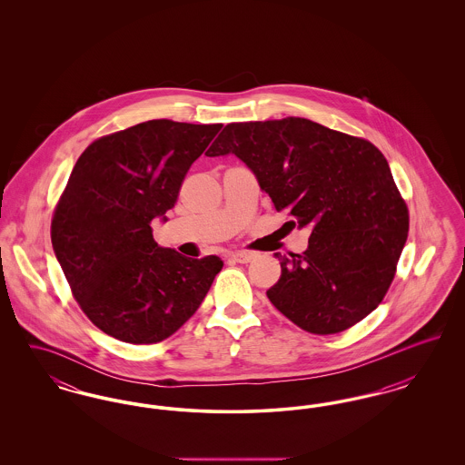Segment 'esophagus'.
<instances>
[{
    "instance_id": "34e87169",
    "label": "esophagus",
    "mask_w": 465,
    "mask_h": 465,
    "mask_svg": "<svg viewBox=\"0 0 465 465\" xmlns=\"http://www.w3.org/2000/svg\"><path fill=\"white\" fill-rule=\"evenodd\" d=\"M228 258H232L237 263H249L254 258V254L247 252V251H235V252H230Z\"/></svg>"
}]
</instances>
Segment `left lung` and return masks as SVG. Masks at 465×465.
<instances>
[{"mask_svg": "<svg viewBox=\"0 0 465 465\" xmlns=\"http://www.w3.org/2000/svg\"><path fill=\"white\" fill-rule=\"evenodd\" d=\"M239 156L309 249L281 260L266 291L298 328L334 334L381 303L408 239L410 213L383 153L362 137L307 118L228 124L207 156Z\"/></svg>", "mask_w": 465, "mask_h": 465, "instance_id": "left-lung-1", "label": "left lung"}]
</instances>
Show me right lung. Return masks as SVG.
Segmentation results:
<instances>
[{
	"mask_svg": "<svg viewBox=\"0 0 465 465\" xmlns=\"http://www.w3.org/2000/svg\"><path fill=\"white\" fill-rule=\"evenodd\" d=\"M222 127L143 122L95 139L73 167L50 237L76 303L101 331L158 343L203 302L222 258L160 247L152 222L174 207L186 173Z\"/></svg>",
	"mask_w": 465,
	"mask_h": 465,
	"instance_id": "right-lung-1",
	"label": "right lung"
}]
</instances>
